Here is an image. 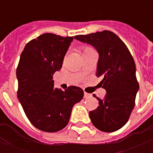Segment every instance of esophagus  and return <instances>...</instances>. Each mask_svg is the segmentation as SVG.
<instances>
[{"mask_svg":"<svg viewBox=\"0 0 153 153\" xmlns=\"http://www.w3.org/2000/svg\"><path fill=\"white\" fill-rule=\"evenodd\" d=\"M90 96H91V94H89V93H87V92H84V97L85 98H89Z\"/></svg>","mask_w":153,"mask_h":153,"instance_id":"1","label":"esophagus"}]
</instances>
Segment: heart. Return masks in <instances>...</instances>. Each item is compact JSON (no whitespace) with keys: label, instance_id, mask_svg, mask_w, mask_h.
<instances>
[{"label":"heart","instance_id":"b5f03b06","mask_svg":"<svg viewBox=\"0 0 153 153\" xmlns=\"http://www.w3.org/2000/svg\"><path fill=\"white\" fill-rule=\"evenodd\" d=\"M87 49H90V48H86V49H84V50H87Z\"/></svg>","mask_w":153,"mask_h":153}]
</instances>
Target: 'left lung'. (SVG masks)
Here are the masks:
<instances>
[{
  "mask_svg": "<svg viewBox=\"0 0 153 153\" xmlns=\"http://www.w3.org/2000/svg\"><path fill=\"white\" fill-rule=\"evenodd\" d=\"M74 38L92 46L98 53L96 75L102 78L100 84L106 95L101 99L93 95L99 106L89 112L91 121L103 132L118 130L127 122L139 89L133 58L124 43L110 31Z\"/></svg>",
  "mask_w": 153,
  "mask_h": 153,
  "instance_id": "8db88e82",
  "label": "left lung"
}]
</instances>
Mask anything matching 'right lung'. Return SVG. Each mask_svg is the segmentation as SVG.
<instances>
[{"mask_svg": "<svg viewBox=\"0 0 153 153\" xmlns=\"http://www.w3.org/2000/svg\"><path fill=\"white\" fill-rule=\"evenodd\" d=\"M73 37L44 33L24 47L16 70L18 98L31 123L40 130L55 132L69 121L73 106L84 92L72 86L64 91L54 87L53 75L63 65Z\"/></svg>", "mask_w": 153, "mask_h": 153, "instance_id": "right-lung-1", "label": "right lung"}]
</instances>
